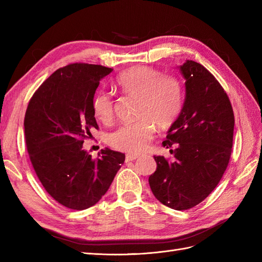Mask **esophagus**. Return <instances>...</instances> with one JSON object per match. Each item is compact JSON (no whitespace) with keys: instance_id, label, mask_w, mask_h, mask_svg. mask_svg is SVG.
<instances>
[{"instance_id":"obj_1","label":"esophagus","mask_w":262,"mask_h":262,"mask_svg":"<svg viewBox=\"0 0 262 262\" xmlns=\"http://www.w3.org/2000/svg\"><path fill=\"white\" fill-rule=\"evenodd\" d=\"M138 157H139L138 154H126V156H125V162L134 161V160H137Z\"/></svg>"}]
</instances>
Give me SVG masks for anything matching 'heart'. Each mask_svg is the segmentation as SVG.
<instances>
[{
    "label": "heart",
    "instance_id": "obj_1",
    "mask_svg": "<svg viewBox=\"0 0 262 262\" xmlns=\"http://www.w3.org/2000/svg\"><path fill=\"white\" fill-rule=\"evenodd\" d=\"M116 85L123 95L139 99L138 121L124 123L109 137L113 147L128 153L143 150L153 139L156 124L169 128L177 121L184 106V89L178 77L163 75L150 67H136L117 77ZM93 112L101 122L115 118L112 94L100 91L93 98Z\"/></svg>",
    "mask_w": 262,
    "mask_h": 262
}]
</instances>
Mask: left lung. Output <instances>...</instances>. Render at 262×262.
<instances>
[{"label":"left lung","mask_w":262,"mask_h":262,"mask_svg":"<svg viewBox=\"0 0 262 262\" xmlns=\"http://www.w3.org/2000/svg\"><path fill=\"white\" fill-rule=\"evenodd\" d=\"M186 98L177 121L163 145L175 154L169 162L154 156L157 168L148 184L156 199L173 210H188L202 202L220 182L231 158L234 113L223 87L200 63L180 66Z\"/></svg>","instance_id":"1"}]
</instances>
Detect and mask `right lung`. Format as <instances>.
<instances>
[{"label":"right lung","mask_w":262,"mask_h":262,"mask_svg":"<svg viewBox=\"0 0 262 262\" xmlns=\"http://www.w3.org/2000/svg\"><path fill=\"white\" fill-rule=\"evenodd\" d=\"M113 69L72 63L55 71L30 98L24 126L31 165L46 191L63 207L85 210L104 195L125 155L109 148L93 158L84 140L98 129L93 98Z\"/></svg>","instance_id":"add662e5"}]
</instances>
